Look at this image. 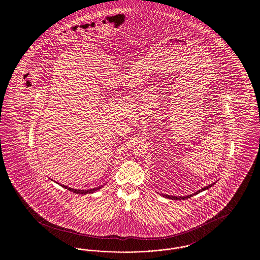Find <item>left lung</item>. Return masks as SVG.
<instances>
[{"instance_id": "obj_1", "label": "left lung", "mask_w": 260, "mask_h": 260, "mask_svg": "<svg viewBox=\"0 0 260 260\" xmlns=\"http://www.w3.org/2000/svg\"><path fill=\"white\" fill-rule=\"evenodd\" d=\"M214 184V183H213ZM213 184H210V185L207 186V187H204V188H202L201 190H199L197 191L196 193H194V194H192V195H188V196H185V197H173V196H169V195H165L167 198L172 199V200H185V199L190 198V197H192L193 195H196V194H198L200 192H202V191H204V190H206V189H209L210 187L213 185Z\"/></svg>"}]
</instances>
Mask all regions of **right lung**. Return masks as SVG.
<instances>
[{"mask_svg": "<svg viewBox=\"0 0 260 260\" xmlns=\"http://www.w3.org/2000/svg\"><path fill=\"white\" fill-rule=\"evenodd\" d=\"M62 187H64L65 189H67V190H69V191H72L73 193H76V194H82V195L93 193V192H95V191H98L99 189H100V187H98V188H93V189H89V190H77V189H73V188H70V187H67V186L63 185Z\"/></svg>", "mask_w": 260, "mask_h": 260, "instance_id": "obj_1", "label": "right lung"}]
</instances>
